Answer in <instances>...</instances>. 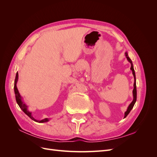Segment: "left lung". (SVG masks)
<instances>
[{"instance_id":"left-lung-1","label":"left lung","mask_w":157,"mask_h":157,"mask_svg":"<svg viewBox=\"0 0 157 157\" xmlns=\"http://www.w3.org/2000/svg\"><path fill=\"white\" fill-rule=\"evenodd\" d=\"M125 55H126V57L127 59L128 60V61L131 63V68L130 69L132 71V74L133 75H134V90H133V96H134V99H133L132 102L130 104V105L128 106V109L127 111L125 112L124 113V118H126L127 117V115L129 114V113L130 112V111L132 109L133 107H134V104L136 101V99H137V90H136V75H135V71H134V67H133V64H132V60L130 59L129 57H128V54L127 53H125Z\"/></svg>"}]
</instances>
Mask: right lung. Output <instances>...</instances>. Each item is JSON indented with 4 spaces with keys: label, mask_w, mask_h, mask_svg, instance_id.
<instances>
[{
    "label": "right lung",
    "mask_w": 157,
    "mask_h": 157,
    "mask_svg": "<svg viewBox=\"0 0 157 157\" xmlns=\"http://www.w3.org/2000/svg\"><path fill=\"white\" fill-rule=\"evenodd\" d=\"M17 79H18V73L17 72L16 73V78H15V81H14V92H15V95H16V101H17V103L18 104V105L20 106V107L21 108V110L24 112L26 115L30 117L32 120H33L35 122H48V118H45V119L44 120H42V121H36V119H35L34 118H33L32 116H31V113L30 112H29L27 111V106L25 105V104L23 103L22 101H21V97L20 96V93H19L18 92V90L17 88V86H16V83L17 82Z\"/></svg>",
    "instance_id": "obj_1"
}]
</instances>
